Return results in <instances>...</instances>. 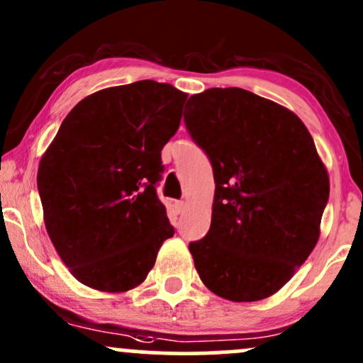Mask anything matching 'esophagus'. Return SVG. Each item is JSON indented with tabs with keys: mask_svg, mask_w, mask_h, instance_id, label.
I'll return each mask as SVG.
<instances>
[{
	"mask_svg": "<svg viewBox=\"0 0 363 363\" xmlns=\"http://www.w3.org/2000/svg\"><path fill=\"white\" fill-rule=\"evenodd\" d=\"M176 208H177L179 213H184V210H186V203H184V201H177V203H176Z\"/></svg>",
	"mask_w": 363,
	"mask_h": 363,
	"instance_id": "esophagus-1",
	"label": "esophagus"
}]
</instances>
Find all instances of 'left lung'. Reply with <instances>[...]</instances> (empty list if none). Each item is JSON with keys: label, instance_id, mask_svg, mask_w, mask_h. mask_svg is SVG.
<instances>
[{"label": "left lung", "instance_id": "obj_1", "mask_svg": "<svg viewBox=\"0 0 363 363\" xmlns=\"http://www.w3.org/2000/svg\"><path fill=\"white\" fill-rule=\"evenodd\" d=\"M184 123L213 167L211 225L189 244L206 289L232 302L272 297L315 247L329 176L294 112L244 89L191 95Z\"/></svg>", "mask_w": 363, "mask_h": 363}]
</instances>
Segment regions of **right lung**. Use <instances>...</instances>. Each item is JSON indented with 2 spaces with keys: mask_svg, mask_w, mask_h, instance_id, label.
<instances>
[{
  "mask_svg": "<svg viewBox=\"0 0 363 363\" xmlns=\"http://www.w3.org/2000/svg\"><path fill=\"white\" fill-rule=\"evenodd\" d=\"M186 99L153 80L95 91L66 116L40 158L45 230L83 285L111 294L135 289L174 235L155 186Z\"/></svg>",
  "mask_w": 363,
  "mask_h": 363,
  "instance_id": "1",
  "label": "right lung"
}]
</instances>
